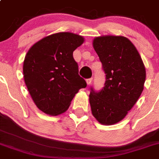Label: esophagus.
Wrapping results in <instances>:
<instances>
[{"instance_id": "obj_1", "label": "esophagus", "mask_w": 159, "mask_h": 159, "mask_svg": "<svg viewBox=\"0 0 159 159\" xmlns=\"http://www.w3.org/2000/svg\"><path fill=\"white\" fill-rule=\"evenodd\" d=\"M92 81H93V78H88V79L86 80V82H87V84H89H89H91Z\"/></svg>"}]
</instances>
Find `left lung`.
<instances>
[{"label": "left lung", "mask_w": 159, "mask_h": 159, "mask_svg": "<svg viewBox=\"0 0 159 159\" xmlns=\"http://www.w3.org/2000/svg\"><path fill=\"white\" fill-rule=\"evenodd\" d=\"M93 48L106 81L100 91L90 88L92 113L101 124L114 125L125 117L141 95L146 70L136 47L125 37H98Z\"/></svg>", "instance_id": "left-lung-1"}]
</instances>
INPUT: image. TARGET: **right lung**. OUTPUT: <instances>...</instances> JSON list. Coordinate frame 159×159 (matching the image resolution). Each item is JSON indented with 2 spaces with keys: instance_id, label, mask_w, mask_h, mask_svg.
<instances>
[{
  "instance_id": "add662e5",
  "label": "right lung",
  "mask_w": 159,
  "mask_h": 159,
  "mask_svg": "<svg viewBox=\"0 0 159 159\" xmlns=\"http://www.w3.org/2000/svg\"><path fill=\"white\" fill-rule=\"evenodd\" d=\"M84 38L62 32L43 38L30 48L23 63L27 89L36 106L49 115L63 113L80 89L87 86L78 75L73 52Z\"/></svg>"
}]
</instances>
